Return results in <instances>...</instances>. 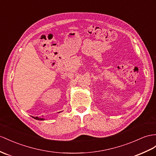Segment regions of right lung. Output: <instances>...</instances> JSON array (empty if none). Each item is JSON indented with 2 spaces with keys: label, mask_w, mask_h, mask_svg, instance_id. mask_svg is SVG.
<instances>
[{
  "label": "right lung",
  "mask_w": 156,
  "mask_h": 156,
  "mask_svg": "<svg viewBox=\"0 0 156 156\" xmlns=\"http://www.w3.org/2000/svg\"><path fill=\"white\" fill-rule=\"evenodd\" d=\"M58 113H61V111H60V112H58ZM33 118L35 119H36V120H39V121H43V120H45L43 118H39L38 117H34Z\"/></svg>",
  "instance_id": "right-lung-1"
}]
</instances>
